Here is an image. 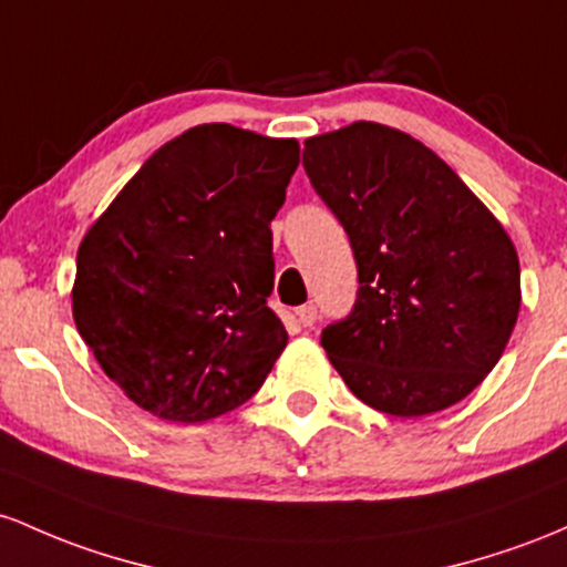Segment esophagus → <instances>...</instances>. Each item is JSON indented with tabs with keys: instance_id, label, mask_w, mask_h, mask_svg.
I'll return each mask as SVG.
<instances>
[{
	"instance_id": "obj_1",
	"label": "esophagus",
	"mask_w": 567,
	"mask_h": 567,
	"mask_svg": "<svg viewBox=\"0 0 567 567\" xmlns=\"http://www.w3.org/2000/svg\"><path fill=\"white\" fill-rule=\"evenodd\" d=\"M316 318H318V310L313 308V305H302V308L295 310V321L300 323V327H305V329L313 327Z\"/></svg>"
}]
</instances>
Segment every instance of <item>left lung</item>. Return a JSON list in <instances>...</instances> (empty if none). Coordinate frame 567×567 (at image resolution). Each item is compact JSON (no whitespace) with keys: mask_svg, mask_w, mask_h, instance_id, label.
I'll use <instances>...</instances> for the list:
<instances>
[{"mask_svg":"<svg viewBox=\"0 0 567 567\" xmlns=\"http://www.w3.org/2000/svg\"><path fill=\"white\" fill-rule=\"evenodd\" d=\"M302 165L359 267L353 310L321 332L340 378L396 417L466 399L498 364L523 300L501 221L429 146L380 123L308 138Z\"/></svg>","mask_w":567,"mask_h":567,"instance_id":"obj_1","label":"left lung"}]
</instances>
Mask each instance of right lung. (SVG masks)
Returning a JSON list of instances; mask_svg holds the SVG:
<instances>
[{
    "instance_id": "add662e5",
    "label": "right lung",
    "mask_w": 567,
    "mask_h": 567,
    "mask_svg": "<svg viewBox=\"0 0 567 567\" xmlns=\"http://www.w3.org/2000/svg\"><path fill=\"white\" fill-rule=\"evenodd\" d=\"M300 165L295 138L227 123L163 144L78 251L72 313L101 369L163 421L225 415L286 348L270 221Z\"/></svg>"
}]
</instances>
